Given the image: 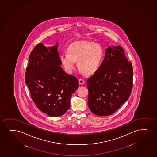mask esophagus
Segmentation results:
<instances>
[{
	"label": "esophagus",
	"instance_id": "1",
	"mask_svg": "<svg viewBox=\"0 0 157 157\" xmlns=\"http://www.w3.org/2000/svg\"><path fill=\"white\" fill-rule=\"evenodd\" d=\"M79 83L80 85H83L85 82V80L82 79H81V78H80L79 79Z\"/></svg>",
	"mask_w": 157,
	"mask_h": 157
}]
</instances>
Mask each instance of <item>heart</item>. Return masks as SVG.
<instances>
[{
	"label": "heart",
	"mask_w": 157,
	"mask_h": 157,
	"mask_svg": "<svg viewBox=\"0 0 157 157\" xmlns=\"http://www.w3.org/2000/svg\"><path fill=\"white\" fill-rule=\"evenodd\" d=\"M68 53L59 55L61 64L68 73H72L77 66L82 72L92 75L98 70L103 57V50L97 44L81 41L70 44L67 49Z\"/></svg>",
	"instance_id": "obj_1"
}]
</instances>
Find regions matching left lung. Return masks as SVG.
Instances as JSON below:
<instances>
[{
	"label": "left lung",
	"mask_w": 157,
	"mask_h": 157,
	"mask_svg": "<svg viewBox=\"0 0 157 157\" xmlns=\"http://www.w3.org/2000/svg\"><path fill=\"white\" fill-rule=\"evenodd\" d=\"M133 69L121 47L108 46L97 71L87 80L88 105L99 116L113 114L131 94Z\"/></svg>",
	"instance_id": "1"
}]
</instances>
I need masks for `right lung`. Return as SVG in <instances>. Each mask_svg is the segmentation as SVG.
Masks as SVG:
<instances>
[{
  "instance_id": "1",
  "label": "right lung",
  "mask_w": 157,
  "mask_h": 157,
  "mask_svg": "<svg viewBox=\"0 0 157 157\" xmlns=\"http://www.w3.org/2000/svg\"><path fill=\"white\" fill-rule=\"evenodd\" d=\"M58 42L47 47L39 43L30 54L25 82L38 108L52 117L61 116L70 106V98L78 88L77 78L60 66Z\"/></svg>"
}]
</instances>
